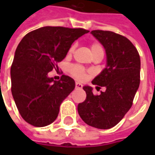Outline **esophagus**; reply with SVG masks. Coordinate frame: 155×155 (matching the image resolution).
Wrapping results in <instances>:
<instances>
[{
  "mask_svg": "<svg viewBox=\"0 0 155 155\" xmlns=\"http://www.w3.org/2000/svg\"><path fill=\"white\" fill-rule=\"evenodd\" d=\"M75 87H76V89H81L82 88V84L80 83V82H76L75 83Z\"/></svg>",
  "mask_w": 155,
  "mask_h": 155,
  "instance_id": "34e87169",
  "label": "esophagus"
}]
</instances>
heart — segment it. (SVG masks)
<instances>
[{"instance_id": "obj_1", "label": "heart", "mask_w": 155, "mask_h": 155, "mask_svg": "<svg viewBox=\"0 0 155 155\" xmlns=\"http://www.w3.org/2000/svg\"><path fill=\"white\" fill-rule=\"evenodd\" d=\"M74 49V46H72L71 48L69 49V53H72ZM91 52L92 53H95V52H98V51H103V47H101L100 44H97V43H94L91 45ZM70 71L72 73L73 75H74L75 77L78 78V79H84L85 78V73H84V70L81 67V66H78V65H74L70 68Z\"/></svg>"}]
</instances>
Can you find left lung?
<instances>
[{"mask_svg": "<svg viewBox=\"0 0 155 155\" xmlns=\"http://www.w3.org/2000/svg\"><path fill=\"white\" fill-rule=\"evenodd\" d=\"M91 34L103 46L107 57L106 67L91 82L106 91L95 96L91 86H83L87 97L78 104V113L87 125L108 129L132 106L140 83V56L131 41L121 35L104 30H92Z\"/></svg>", "mask_w": 155, "mask_h": 155, "instance_id": "left-lung-1", "label": "left lung"}]
</instances>
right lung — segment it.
Segmentation results:
<instances>
[{
  "label": "right lung",
  "mask_w": 155,
  "mask_h": 155,
  "mask_svg": "<svg viewBox=\"0 0 155 155\" xmlns=\"http://www.w3.org/2000/svg\"><path fill=\"white\" fill-rule=\"evenodd\" d=\"M83 28L43 27L19 42L11 68L12 93L23 119L35 127L53 123L63 101L74 90L73 78L54 81L48 73L66 56L72 44L88 33Z\"/></svg>",
  "instance_id": "add662e5"
}]
</instances>
